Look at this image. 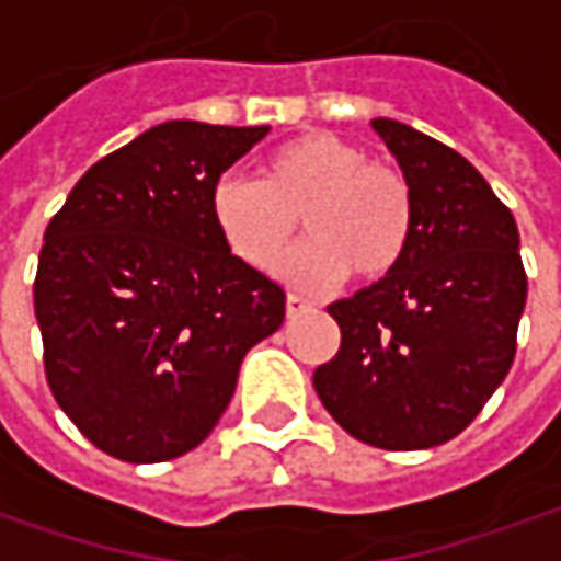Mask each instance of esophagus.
Segmentation results:
<instances>
[{
  "label": "esophagus",
  "instance_id": "1",
  "mask_svg": "<svg viewBox=\"0 0 561 561\" xmlns=\"http://www.w3.org/2000/svg\"><path fill=\"white\" fill-rule=\"evenodd\" d=\"M307 310H310V305H307L305 298H298V295H288V298H285V313H288V317H301Z\"/></svg>",
  "mask_w": 561,
  "mask_h": 561
}]
</instances>
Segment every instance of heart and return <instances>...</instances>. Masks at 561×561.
<instances>
[{
	"instance_id": "b5f03b06",
	"label": "heart",
	"mask_w": 561,
	"mask_h": 561,
	"mask_svg": "<svg viewBox=\"0 0 561 561\" xmlns=\"http://www.w3.org/2000/svg\"><path fill=\"white\" fill-rule=\"evenodd\" d=\"M222 244L251 266H273L301 226L310 234L279 273L301 288H329L352 270L357 279L389 276L411 244L414 201L392 165L360 147L307 131L270 150L256 182L222 179L209 194Z\"/></svg>"
}]
</instances>
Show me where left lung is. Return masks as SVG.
Returning a JSON list of instances; mask_svg holds the SVG:
<instances>
[{"label": "left lung", "mask_w": 561, "mask_h": 561, "mask_svg": "<svg viewBox=\"0 0 561 561\" xmlns=\"http://www.w3.org/2000/svg\"><path fill=\"white\" fill-rule=\"evenodd\" d=\"M370 128L411 187V244L389 276L329 305L342 345L313 370V389L354 439L433 449L474 421L515 360L522 238L461 153L396 118Z\"/></svg>", "instance_id": "1"}]
</instances>
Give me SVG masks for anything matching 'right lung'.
<instances>
[{
  "instance_id": "1",
  "label": "right lung",
  "mask_w": 561,
  "mask_h": 561,
  "mask_svg": "<svg viewBox=\"0 0 561 561\" xmlns=\"http://www.w3.org/2000/svg\"><path fill=\"white\" fill-rule=\"evenodd\" d=\"M266 125L162 122L90 165L43 234L34 310L59 408L112 458L201 446L244 354L285 320V291L222 244L219 175Z\"/></svg>"
}]
</instances>
